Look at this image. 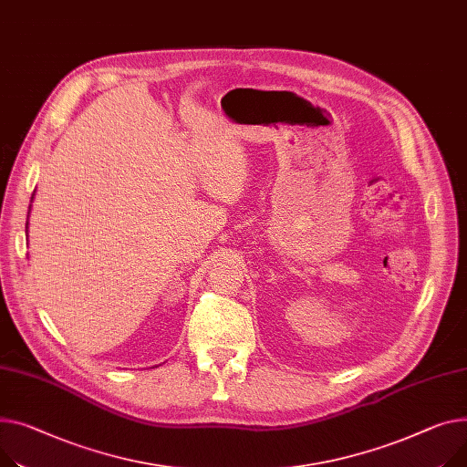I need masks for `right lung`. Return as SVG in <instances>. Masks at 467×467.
<instances>
[{"label":"right lung","instance_id":"1","mask_svg":"<svg viewBox=\"0 0 467 467\" xmlns=\"http://www.w3.org/2000/svg\"><path fill=\"white\" fill-rule=\"evenodd\" d=\"M34 197H36V192H34V195H31V201H34ZM29 210H31V204H29ZM29 213V212H27ZM26 233H27V222H26Z\"/></svg>","mask_w":467,"mask_h":467}]
</instances>
